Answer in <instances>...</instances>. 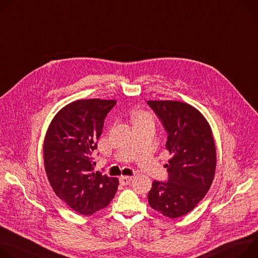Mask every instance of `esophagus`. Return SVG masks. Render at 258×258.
I'll list each match as a JSON object with an SVG mask.
<instances>
[{
	"instance_id": "esophagus-1",
	"label": "esophagus",
	"mask_w": 258,
	"mask_h": 258,
	"mask_svg": "<svg viewBox=\"0 0 258 258\" xmlns=\"http://www.w3.org/2000/svg\"><path fill=\"white\" fill-rule=\"evenodd\" d=\"M131 181H132V177H128V176H121L119 178V182L123 186L124 185H128L131 183Z\"/></svg>"
}]
</instances>
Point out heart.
Segmentation results:
<instances>
[{"mask_svg":"<svg viewBox=\"0 0 258 258\" xmlns=\"http://www.w3.org/2000/svg\"><path fill=\"white\" fill-rule=\"evenodd\" d=\"M143 117H147V116H146L144 113H140V112H137V113L134 114V119H135V121L143 118Z\"/></svg>","mask_w":258,"mask_h":258,"instance_id":"obj_1","label":"heart"}]
</instances>
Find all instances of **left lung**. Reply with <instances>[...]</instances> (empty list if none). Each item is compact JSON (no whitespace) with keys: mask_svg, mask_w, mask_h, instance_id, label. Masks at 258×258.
Listing matches in <instances>:
<instances>
[{"mask_svg":"<svg viewBox=\"0 0 258 258\" xmlns=\"http://www.w3.org/2000/svg\"><path fill=\"white\" fill-rule=\"evenodd\" d=\"M167 133L166 147L172 154L168 181H156L148 194L152 209L170 218L181 217L204 199L216 168L212 132L192 106L177 101H148Z\"/></svg>","mask_w":258,"mask_h":258,"instance_id":"1","label":"left lung"}]
</instances>
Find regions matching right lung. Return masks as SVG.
<instances>
[{"label": "right lung", "mask_w": 258, "mask_h": 258, "mask_svg": "<svg viewBox=\"0 0 258 258\" xmlns=\"http://www.w3.org/2000/svg\"><path fill=\"white\" fill-rule=\"evenodd\" d=\"M116 101L79 100L61 109L44 141V163L55 195L82 215H91L113 200L118 179L93 172L92 151Z\"/></svg>", "instance_id": "1"}]
</instances>
